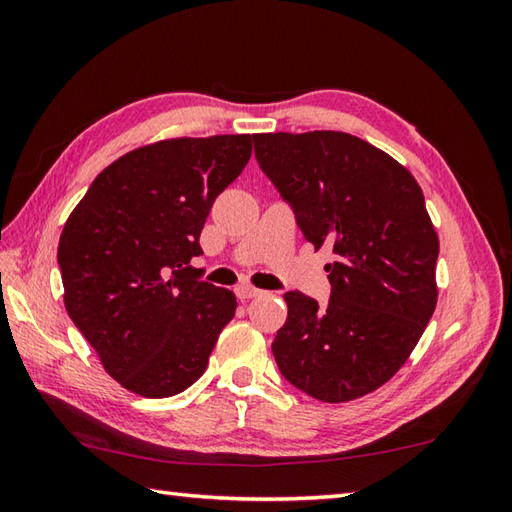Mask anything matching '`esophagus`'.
Here are the masks:
<instances>
[{"label":"esophagus","instance_id":"obj_1","mask_svg":"<svg viewBox=\"0 0 512 512\" xmlns=\"http://www.w3.org/2000/svg\"><path fill=\"white\" fill-rule=\"evenodd\" d=\"M235 295L239 301H248V299H255V297H262L264 292L257 290V288H250V286H239L235 288Z\"/></svg>","mask_w":512,"mask_h":512}]
</instances>
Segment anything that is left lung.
Segmentation results:
<instances>
[{
    "label": "left lung",
    "instance_id": "obj_1",
    "mask_svg": "<svg viewBox=\"0 0 512 512\" xmlns=\"http://www.w3.org/2000/svg\"><path fill=\"white\" fill-rule=\"evenodd\" d=\"M255 158L314 248L332 246L328 306L284 295L273 354L290 385L323 402L378 389L436 310L438 235L411 173L343 132L255 134Z\"/></svg>",
    "mask_w": 512,
    "mask_h": 512
}]
</instances>
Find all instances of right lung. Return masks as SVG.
Wrapping results in <instances>:
<instances>
[{
	"mask_svg": "<svg viewBox=\"0 0 512 512\" xmlns=\"http://www.w3.org/2000/svg\"><path fill=\"white\" fill-rule=\"evenodd\" d=\"M248 134L160 140L103 169L59 239L65 310L105 372L145 398L198 380L237 301L191 266L217 195L250 158Z\"/></svg>",
	"mask_w": 512,
	"mask_h": 512,
	"instance_id": "1",
	"label": "right lung"
}]
</instances>
